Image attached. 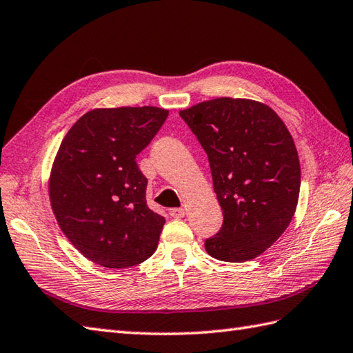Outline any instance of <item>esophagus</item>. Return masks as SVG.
<instances>
[{"instance_id":"34e87169","label":"esophagus","mask_w":353,"mask_h":353,"mask_svg":"<svg viewBox=\"0 0 353 353\" xmlns=\"http://www.w3.org/2000/svg\"><path fill=\"white\" fill-rule=\"evenodd\" d=\"M169 214H170L172 217H175V219H183L184 214H185V210H184L183 207H179V208H170V210H169Z\"/></svg>"}]
</instances>
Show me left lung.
<instances>
[{
  "mask_svg": "<svg viewBox=\"0 0 353 353\" xmlns=\"http://www.w3.org/2000/svg\"><path fill=\"white\" fill-rule=\"evenodd\" d=\"M198 137L213 175L223 225L205 240L216 260H254L292 222L301 190L293 137L269 105L216 98L179 112Z\"/></svg>",
  "mask_w": 353,
  "mask_h": 353,
  "instance_id": "obj_1",
  "label": "left lung"
}]
</instances>
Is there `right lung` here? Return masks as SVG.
Wrapping results in <instances>:
<instances>
[{"label": "right lung", "instance_id": "obj_1", "mask_svg": "<svg viewBox=\"0 0 353 353\" xmlns=\"http://www.w3.org/2000/svg\"><path fill=\"white\" fill-rule=\"evenodd\" d=\"M168 114L151 105L95 108L61 140L48 185L52 213L69 241L103 268L143 263L159 245L166 221L148 207L136 155Z\"/></svg>", "mask_w": 353, "mask_h": 353}]
</instances>
